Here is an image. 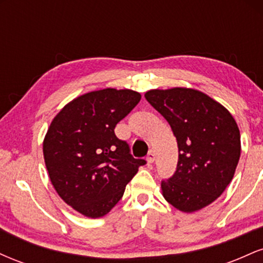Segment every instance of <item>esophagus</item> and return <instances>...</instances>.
Returning <instances> with one entry per match:
<instances>
[{"instance_id":"1","label":"esophagus","mask_w":263,"mask_h":263,"mask_svg":"<svg viewBox=\"0 0 263 263\" xmlns=\"http://www.w3.org/2000/svg\"><path fill=\"white\" fill-rule=\"evenodd\" d=\"M155 158H156L155 152H153V151H151L148 155H147V162H148V163H153V162H155Z\"/></svg>"}]
</instances>
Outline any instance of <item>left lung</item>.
Wrapping results in <instances>:
<instances>
[{
  "instance_id": "obj_1",
  "label": "left lung",
  "mask_w": 263,
  "mask_h": 263,
  "mask_svg": "<svg viewBox=\"0 0 263 263\" xmlns=\"http://www.w3.org/2000/svg\"><path fill=\"white\" fill-rule=\"evenodd\" d=\"M144 98L171 125L179 151L176 173L162 182L163 197L183 213L203 209L234 178L241 153L236 121L220 102L195 89H155Z\"/></svg>"
}]
</instances>
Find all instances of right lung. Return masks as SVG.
<instances>
[{
	"mask_svg": "<svg viewBox=\"0 0 263 263\" xmlns=\"http://www.w3.org/2000/svg\"><path fill=\"white\" fill-rule=\"evenodd\" d=\"M141 93L107 89L78 96L54 117L43 141V156L58 195L78 213L96 219L122 198L144 159H136L115 127L134 110Z\"/></svg>",
	"mask_w": 263,
	"mask_h": 263,
	"instance_id": "add662e5",
	"label": "right lung"
}]
</instances>
